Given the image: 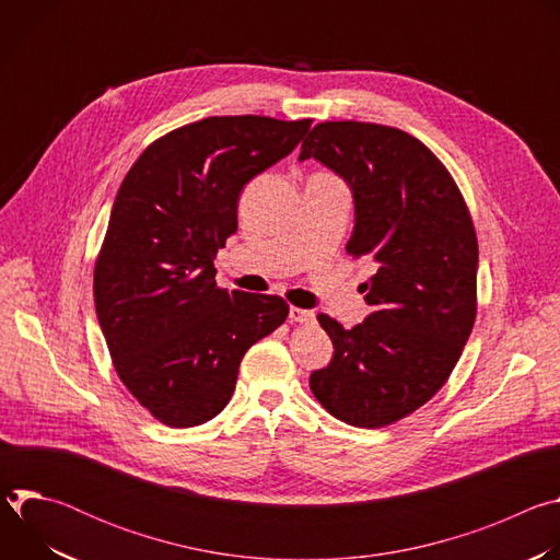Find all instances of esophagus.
I'll return each instance as SVG.
<instances>
[{
    "label": "esophagus",
    "mask_w": 560,
    "mask_h": 560,
    "mask_svg": "<svg viewBox=\"0 0 560 560\" xmlns=\"http://www.w3.org/2000/svg\"><path fill=\"white\" fill-rule=\"evenodd\" d=\"M290 322L292 324H314V312L303 307H290Z\"/></svg>",
    "instance_id": "34e87169"
}]
</instances>
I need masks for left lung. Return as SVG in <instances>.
I'll return each instance as SVG.
<instances>
[{"label":"left lung","mask_w":560,"mask_h":560,"mask_svg":"<svg viewBox=\"0 0 560 560\" xmlns=\"http://www.w3.org/2000/svg\"><path fill=\"white\" fill-rule=\"evenodd\" d=\"M346 182L354 201L348 253L374 275L359 290L372 312L346 330L322 314L335 357L310 389L335 419L383 428L443 387L476 316L478 246L445 166L412 135L361 121H326L301 143Z\"/></svg>","instance_id":"8db88e82"}]
</instances>
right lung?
I'll return each instance as SVG.
<instances>
[{"mask_svg": "<svg viewBox=\"0 0 560 560\" xmlns=\"http://www.w3.org/2000/svg\"><path fill=\"white\" fill-rule=\"evenodd\" d=\"M307 130L310 119L208 117L148 145L119 186L95 310L121 383L171 428L214 419L248 348L285 322L281 296L217 288L214 259L244 186Z\"/></svg>", "mask_w": 560, "mask_h": 560, "instance_id": "obj_1", "label": "right lung"}]
</instances>
